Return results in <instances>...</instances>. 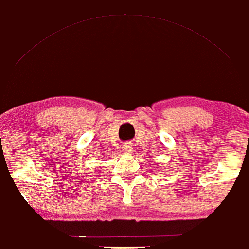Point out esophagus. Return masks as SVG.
<instances>
[{
    "label": "esophagus",
    "instance_id": "obj_1",
    "mask_svg": "<svg viewBox=\"0 0 249 249\" xmlns=\"http://www.w3.org/2000/svg\"><path fill=\"white\" fill-rule=\"evenodd\" d=\"M124 150L127 153H131L132 152V145H130L129 143H125L124 145Z\"/></svg>",
    "mask_w": 249,
    "mask_h": 249
}]
</instances>
